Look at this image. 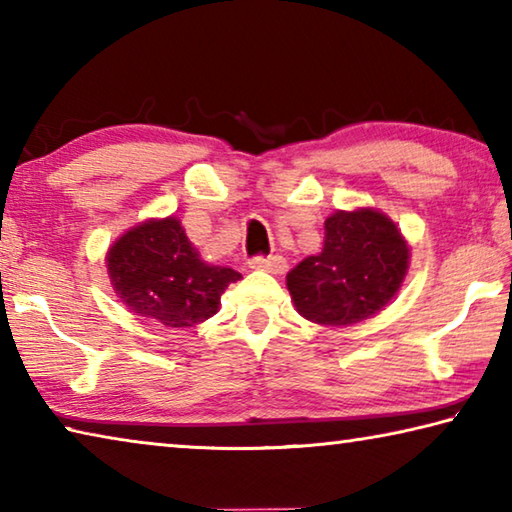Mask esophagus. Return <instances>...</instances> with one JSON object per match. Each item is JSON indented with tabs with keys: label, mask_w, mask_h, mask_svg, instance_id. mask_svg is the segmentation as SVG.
Listing matches in <instances>:
<instances>
[{
	"label": "esophagus",
	"mask_w": 512,
	"mask_h": 512,
	"mask_svg": "<svg viewBox=\"0 0 512 512\" xmlns=\"http://www.w3.org/2000/svg\"><path fill=\"white\" fill-rule=\"evenodd\" d=\"M250 268H257V271H266V273H284L287 271V259L280 255H268V257H253L248 262Z\"/></svg>",
	"instance_id": "obj_1"
}]
</instances>
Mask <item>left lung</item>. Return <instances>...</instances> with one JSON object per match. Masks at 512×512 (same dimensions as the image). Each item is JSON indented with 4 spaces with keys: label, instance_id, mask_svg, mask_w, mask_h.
<instances>
[{
    "label": "left lung",
    "instance_id": "8db88e82",
    "mask_svg": "<svg viewBox=\"0 0 512 512\" xmlns=\"http://www.w3.org/2000/svg\"><path fill=\"white\" fill-rule=\"evenodd\" d=\"M409 268V244L397 225L372 207L334 212L325 244L289 271L287 289L311 323L345 327L372 318L393 300Z\"/></svg>",
    "mask_w": 512,
    "mask_h": 512
}]
</instances>
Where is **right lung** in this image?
<instances>
[{
    "label": "right lung",
    "mask_w": 512,
    "mask_h": 512,
    "mask_svg": "<svg viewBox=\"0 0 512 512\" xmlns=\"http://www.w3.org/2000/svg\"><path fill=\"white\" fill-rule=\"evenodd\" d=\"M108 275L121 302L164 327H194L219 311L241 273L205 264L176 216L135 225L110 246Z\"/></svg>",
    "instance_id": "obj_1"
}]
</instances>
